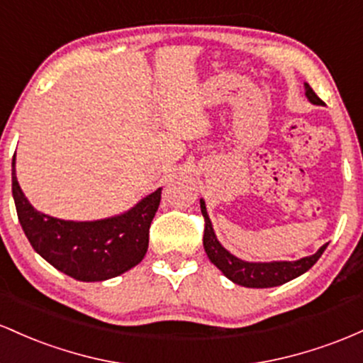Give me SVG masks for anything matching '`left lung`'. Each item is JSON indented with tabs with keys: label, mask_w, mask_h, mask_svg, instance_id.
Returning a JSON list of instances; mask_svg holds the SVG:
<instances>
[{
	"label": "left lung",
	"mask_w": 363,
	"mask_h": 363,
	"mask_svg": "<svg viewBox=\"0 0 363 363\" xmlns=\"http://www.w3.org/2000/svg\"><path fill=\"white\" fill-rule=\"evenodd\" d=\"M305 94H307L308 101L312 104H324V101L317 97V94L312 91V87L308 84H305ZM201 211L203 221H206V226H203V248H206L207 257H209L211 262L218 269L223 271V274L226 278H230L233 283L242 284V286L247 288L279 286V284H284L288 281L298 278L300 274L311 269L313 264L319 260L320 255H323L325 247H328V243H325L313 255L295 260V262H245V260H240L235 255H231L218 242L203 201H201Z\"/></svg>",
	"instance_id": "obj_1"
}]
</instances>
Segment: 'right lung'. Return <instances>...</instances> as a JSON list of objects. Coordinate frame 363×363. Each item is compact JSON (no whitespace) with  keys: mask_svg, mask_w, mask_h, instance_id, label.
Listing matches in <instances>:
<instances>
[{"mask_svg":"<svg viewBox=\"0 0 363 363\" xmlns=\"http://www.w3.org/2000/svg\"><path fill=\"white\" fill-rule=\"evenodd\" d=\"M11 166V192L23 233L32 248L56 269L79 281H104L123 274L144 259L161 189L116 218L63 221L38 213L28 203L15 174V156Z\"/></svg>","mask_w":363,"mask_h":363,"instance_id":"right-lung-1","label":"right lung"}]
</instances>
